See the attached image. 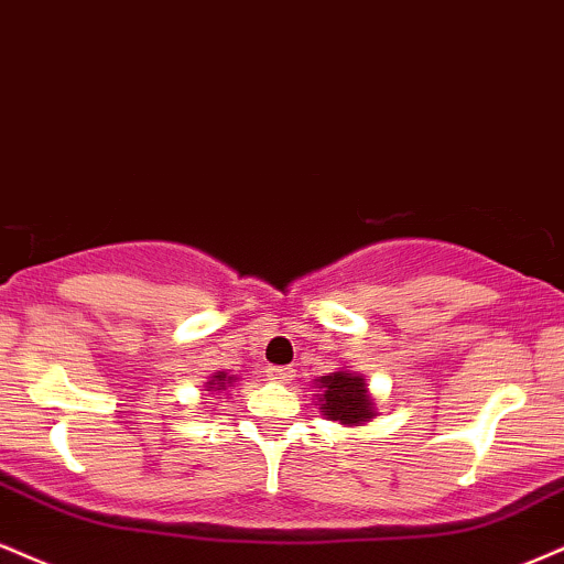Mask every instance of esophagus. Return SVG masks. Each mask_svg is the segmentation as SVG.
I'll use <instances>...</instances> for the list:
<instances>
[{
    "instance_id": "esophagus-1",
    "label": "esophagus",
    "mask_w": 564,
    "mask_h": 564,
    "mask_svg": "<svg viewBox=\"0 0 564 564\" xmlns=\"http://www.w3.org/2000/svg\"><path fill=\"white\" fill-rule=\"evenodd\" d=\"M290 377H293V369H290V367H269V380L288 382Z\"/></svg>"
}]
</instances>
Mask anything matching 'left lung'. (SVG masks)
Here are the masks:
<instances>
[{
    "label": "left lung",
    "mask_w": 564,
    "mask_h": 564,
    "mask_svg": "<svg viewBox=\"0 0 564 564\" xmlns=\"http://www.w3.org/2000/svg\"><path fill=\"white\" fill-rule=\"evenodd\" d=\"M319 382V403L324 416L340 425H364L375 416V401L369 395L367 382L356 372L324 375Z\"/></svg>",
    "instance_id": "8db88e82"
}]
</instances>
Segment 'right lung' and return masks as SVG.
<instances>
[{"label":"right lung","instance_id":"right-lung-1","mask_svg":"<svg viewBox=\"0 0 564 564\" xmlns=\"http://www.w3.org/2000/svg\"><path fill=\"white\" fill-rule=\"evenodd\" d=\"M231 382H235V377H229L227 372H216L214 377L208 380V390H214V393H224V390L231 388Z\"/></svg>","mask_w":564,"mask_h":564}]
</instances>
